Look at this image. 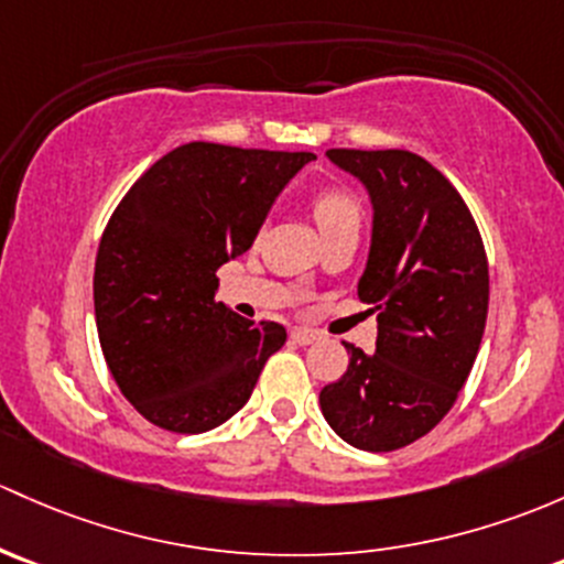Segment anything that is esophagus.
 I'll return each mask as SVG.
<instances>
[{
    "instance_id": "1",
    "label": "esophagus",
    "mask_w": 564,
    "mask_h": 564,
    "mask_svg": "<svg viewBox=\"0 0 564 564\" xmlns=\"http://www.w3.org/2000/svg\"><path fill=\"white\" fill-rule=\"evenodd\" d=\"M292 337H294V343H300V346H311V343L318 340V332L307 329V327H294Z\"/></svg>"
}]
</instances>
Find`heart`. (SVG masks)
<instances>
[{
    "mask_svg": "<svg viewBox=\"0 0 564 564\" xmlns=\"http://www.w3.org/2000/svg\"><path fill=\"white\" fill-rule=\"evenodd\" d=\"M313 216H316L318 229H327L332 224L351 221V218L359 221V207L354 203L351 194L340 192V188H327L313 203Z\"/></svg>",
    "mask_w": 564,
    "mask_h": 564,
    "instance_id": "obj_1",
    "label": "heart"
}]
</instances>
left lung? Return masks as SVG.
<instances>
[{"label":"left lung","instance_id":"obj_1","mask_svg":"<svg viewBox=\"0 0 564 564\" xmlns=\"http://www.w3.org/2000/svg\"><path fill=\"white\" fill-rule=\"evenodd\" d=\"M367 188L372 235L357 294L378 316L376 351L357 346L318 394L327 424L361 452L426 435L465 387L489 307V264L465 199L411 151H327Z\"/></svg>","mask_w":564,"mask_h":564}]
</instances>
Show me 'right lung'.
Wrapping results in <instances>:
<instances>
[{
  "label": "right lung",
  "instance_id": "obj_1",
  "mask_svg": "<svg viewBox=\"0 0 564 564\" xmlns=\"http://www.w3.org/2000/svg\"><path fill=\"white\" fill-rule=\"evenodd\" d=\"M307 151L188 142L159 159L110 216L94 267L99 346L118 389L162 430L197 435L248 402L275 322L216 302L221 264L246 253Z\"/></svg>",
  "mask_w": 564,
  "mask_h": 564
}]
</instances>
